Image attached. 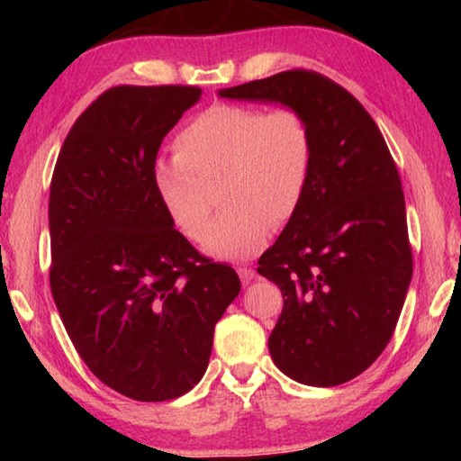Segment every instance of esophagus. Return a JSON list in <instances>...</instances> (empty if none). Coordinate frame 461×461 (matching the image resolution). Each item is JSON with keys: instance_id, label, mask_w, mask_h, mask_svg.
I'll return each instance as SVG.
<instances>
[{"instance_id": "34e87169", "label": "esophagus", "mask_w": 461, "mask_h": 461, "mask_svg": "<svg viewBox=\"0 0 461 461\" xmlns=\"http://www.w3.org/2000/svg\"><path fill=\"white\" fill-rule=\"evenodd\" d=\"M238 275H240V278H241V283L248 285V283H252V280H254L256 270L244 267V268H238Z\"/></svg>"}]
</instances>
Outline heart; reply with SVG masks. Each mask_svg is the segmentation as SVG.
I'll list each match as a JSON object with an SVG mask.
<instances>
[{
    "label": "heart",
    "instance_id": "obj_1",
    "mask_svg": "<svg viewBox=\"0 0 461 461\" xmlns=\"http://www.w3.org/2000/svg\"><path fill=\"white\" fill-rule=\"evenodd\" d=\"M175 152L173 160L154 167V189L170 221L193 241L203 235L207 256L240 260L260 252L275 223L296 213L315 146L299 109L264 113L246 105H213L178 131ZM213 192L224 213L208 229Z\"/></svg>",
    "mask_w": 461,
    "mask_h": 461
}]
</instances>
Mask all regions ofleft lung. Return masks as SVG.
Segmentation results:
<instances>
[{"mask_svg":"<svg viewBox=\"0 0 461 461\" xmlns=\"http://www.w3.org/2000/svg\"><path fill=\"white\" fill-rule=\"evenodd\" d=\"M220 97L299 109L313 131L305 197L258 272L285 299L268 338L278 370L301 384H343L386 348L411 285L399 170L360 101L323 75L296 68Z\"/></svg>","mask_w":461,"mask_h":461,"instance_id":"left-lung-1","label":"left lung"}]
</instances>
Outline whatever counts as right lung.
I'll list each match as a JSON object with an SVG mask.
<instances>
[{"instance_id": "add662e5", "label": "right lung", "mask_w": 461, "mask_h": 461, "mask_svg": "<svg viewBox=\"0 0 461 461\" xmlns=\"http://www.w3.org/2000/svg\"><path fill=\"white\" fill-rule=\"evenodd\" d=\"M199 87L107 89L68 131L49 201L50 291L95 376L128 399H176L207 370L236 270L175 230L154 189L162 140Z\"/></svg>"}]
</instances>
